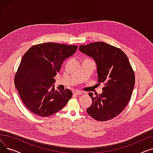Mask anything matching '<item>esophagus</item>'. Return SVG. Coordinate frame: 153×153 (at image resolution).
<instances>
[{"instance_id":"34e87169","label":"esophagus","mask_w":153,"mask_h":153,"mask_svg":"<svg viewBox=\"0 0 153 153\" xmlns=\"http://www.w3.org/2000/svg\"><path fill=\"white\" fill-rule=\"evenodd\" d=\"M73 94L75 95H81L83 94V92L81 91H77V90H75L73 91Z\"/></svg>"}]
</instances>
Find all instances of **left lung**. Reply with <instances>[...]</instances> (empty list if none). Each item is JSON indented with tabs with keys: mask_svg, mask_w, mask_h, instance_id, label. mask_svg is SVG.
Returning <instances> with one entry per match:
<instances>
[{
	"mask_svg": "<svg viewBox=\"0 0 153 153\" xmlns=\"http://www.w3.org/2000/svg\"><path fill=\"white\" fill-rule=\"evenodd\" d=\"M79 49L95 60L98 82L105 85L101 94L94 97L89 94L92 104L87 114L97 121H108L122 112L129 102L135 83L134 71L120 48L99 42L81 45Z\"/></svg>",
	"mask_w": 153,
	"mask_h": 153,
	"instance_id": "obj_1",
	"label": "left lung"
}]
</instances>
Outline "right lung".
<instances>
[{
  "label": "right lung",
  "mask_w": 153,
  "mask_h": 153,
  "mask_svg": "<svg viewBox=\"0 0 153 153\" xmlns=\"http://www.w3.org/2000/svg\"><path fill=\"white\" fill-rule=\"evenodd\" d=\"M74 45L45 43L34 45L22 57L14 82L24 105L42 117L61 110L72 97L69 89H54V77L64 61L74 54Z\"/></svg>",
  "instance_id": "1"
}]
</instances>
